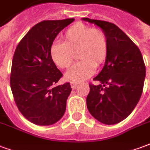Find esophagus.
<instances>
[{"label": "esophagus", "mask_w": 150, "mask_h": 150, "mask_svg": "<svg viewBox=\"0 0 150 150\" xmlns=\"http://www.w3.org/2000/svg\"><path fill=\"white\" fill-rule=\"evenodd\" d=\"M77 85H78V83H76V82H71V86L72 89H75L76 87H77Z\"/></svg>", "instance_id": "esophagus-1"}]
</instances>
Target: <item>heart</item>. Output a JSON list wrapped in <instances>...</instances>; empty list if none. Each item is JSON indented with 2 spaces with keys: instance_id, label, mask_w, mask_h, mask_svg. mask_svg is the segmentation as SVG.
Instances as JSON below:
<instances>
[{
  "instance_id": "1",
  "label": "heart",
  "mask_w": 150,
  "mask_h": 150,
  "mask_svg": "<svg viewBox=\"0 0 150 150\" xmlns=\"http://www.w3.org/2000/svg\"><path fill=\"white\" fill-rule=\"evenodd\" d=\"M76 51L80 60L65 74L69 81L80 82L89 78L105 60L108 52L107 34L101 29L77 22L67 30L63 42L50 46V55L57 67L67 69L71 65Z\"/></svg>"
}]
</instances>
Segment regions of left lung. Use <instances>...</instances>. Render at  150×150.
<instances>
[{"label":"left lung","instance_id":"1","mask_svg":"<svg viewBox=\"0 0 150 150\" xmlns=\"http://www.w3.org/2000/svg\"><path fill=\"white\" fill-rule=\"evenodd\" d=\"M83 21L96 25L107 34L108 52L102 71L89 84L87 107L95 119L115 125L129 116L142 96L145 66L138 47L119 27L111 22L88 18Z\"/></svg>","mask_w":150,"mask_h":150}]
</instances>
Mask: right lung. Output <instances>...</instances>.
Masks as SVG:
<instances>
[{
  "label": "right lung",
  "instance_id": "add662e5",
  "mask_svg": "<svg viewBox=\"0 0 150 150\" xmlns=\"http://www.w3.org/2000/svg\"><path fill=\"white\" fill-rule=\"evenodd\" d=\"M75 21H42L18 43L12 62L10 87L18 109L37 125H50L64 115L71 91L70 83L55 86L62 76L50 55L53 42Z\"/></svg>",
  "mask_w": 150,
  "mask_h": 150
}]
</instances>
